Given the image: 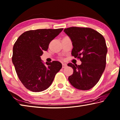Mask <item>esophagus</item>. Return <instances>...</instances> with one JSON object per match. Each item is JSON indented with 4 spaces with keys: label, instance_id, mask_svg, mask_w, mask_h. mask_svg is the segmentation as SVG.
Masks as SVG:
<instances>
[{
    "label": "esophagus",
    "instance_id": "34e87169",
    "mask_svg": "<svg viewBox=\"0 0 120 120\" xmlns=\"http://www.w3.org/2000/svg\"><path fill=\"white\" fill-rule=\"evenodd\" d=\"M67 67V64H62V68H65Z\"/></svg>",
    "mask_w": 120,
    "mask_h": 120
}]
</instances>
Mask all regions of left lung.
<instances>
[{
    "mask_svg": "<svg viewBox=\"0 0 120 120\" xmlns=\"http://www.w3.org/2000/svg\"><path fill=\"white\" fill-rule=\"evenodd\" d=\"M64 32L72 42L71 55L81 61L80 65L68 64L73 69V74L68 77L69 82L76 89L89 90L98 82L106 67V41L90 28L71 27Z\"/></svg>",
    "mask_w": 120,
    "mask_h": 120,
    "instance_id": "obj_1",
    "label": "left lung"
}]
</instances>
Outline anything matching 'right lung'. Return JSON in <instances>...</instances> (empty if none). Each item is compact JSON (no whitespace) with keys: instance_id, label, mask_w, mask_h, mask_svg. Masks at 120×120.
<instances>
[{"instance_id":"add662e5","label":"right lung","mask_w":120,"mask_h":120,"mask_svg":"<svg viewBox=\"0 0 120 120\" xmlns=\"http://www.w3.org/2000/svg\"><path fill=\"white\" fill-rule=\"evenodd\" d=\"M62 30H30L23 33L14 44L12 62L19 80L28 90L35 92L46 90L62 68L61 63L58 61L46 62L45 65L40 56Z\"/></svg>"}]
</instances>
